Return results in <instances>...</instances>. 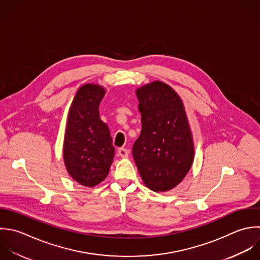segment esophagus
<instances>
[{"instance_id":"esophagus-1","label":"esophagus","mask_w":260,"mask_h":260,"mask_svg":"<svg viewBox=\"0 0 260 260\" xmlns=\"http://www.w3.org/2000/svg\"><path fill=\"white\" fill-rule=\"evenodd\" d=\"M128 151L126 150V149H123V148H121V149H119L118 150V155L121 157V158H127L128 157Z\"/></svg>"}]
</instances>
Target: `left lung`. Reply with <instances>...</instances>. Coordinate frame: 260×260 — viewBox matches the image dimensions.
I'll list each match as a JSON object with an SVG mask.
<instances>
[{
	"label": "left lung",
	"mask_w": 260,
	"mask_h": 260,
	"mask_svg": "<svg viewBox=\"0 0 260 260\" xmlns=\"http://www.w3.org/2000/svg\"><path fill=\"white\" fill-rule=\"evenodd\" d=\"M142 131L133 156L147 187L165 192L186 176L194 159L191 129L180 96L161 81L136 90Z\"/></svg>",
	"instance_id": "obj_1"
}]
</instances>
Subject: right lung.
<instances>
[{
	"instance_id": "right-lung-1",
	"label": "right lung",
	"mask_w": 260,
	"mask_h": 260,
	"mask_svg": "<svg viewBox=\"0 0 260 260\" xmlns=\"http://www.w3.org/2000/svg\"><path fill=\"white\" fill-rule=\"evenodd\" d=\"M105 93V88L97 84L81 86L68 113L63 162L70 176L87 187L96 186L106 178L114 158L109 128L99 115Z\"/></svg>"
}]
</instances>
